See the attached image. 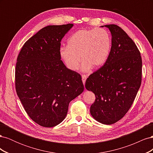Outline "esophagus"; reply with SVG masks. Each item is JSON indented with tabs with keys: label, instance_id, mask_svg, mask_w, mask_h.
I'll use <instances>...</instances> for the list:
<instances>
[{
	"label": "esophagus",
	"instance_id": "obj_1",
	"mask_svg": "<svg viewBox=\"0 0 153 153\" xmlns=\"http://www.w3.org/2000/svg\"><path fill=\"white\" fill-rule=\"evenodd\" d=\"M87 76L85 75H82V82H83V84H84V85H85V80L87 79Z\"/></svg>",
	"mask_w": 153,
	"mask_h": 153
}]
</instances>
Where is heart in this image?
Masks as SVG:
<instances>
[{
	"mask_svg": "<svg viewBox=\"0 0 153 153\" xmlns=\"http://www.w3.org/2000/svg\"><path fill=\"white\" fill-rule=\"evenodd\" d=\"M111 45L110 36L105 29H81L69 37L67 47L60 48V57L69 69L76 71L81 56L82 71H88L92 67L99 68L106 63Z\"/></svg>",
	"mask_w": 153,
	"mask_h": 153,
	"instance_id": "b5f03b06",
	"label": "heart"
}]
</instances>
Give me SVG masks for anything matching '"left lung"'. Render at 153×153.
Instances as JSON below:
<instances>
[{
	"instance_id": "1",
	"label": "left lung",
	"mask_w": 153,
	"mask_h": 153,
	"mask_svg": "<svg viewBox=\"0 0 153 153\" xmlns=\"http://www.w3.org/2000/svg\"><path fill=\"white\" fill-rule=\"evenodd\" d=\"M112 47L104 65L87 78L86 89L94 92L90 112L97 121L112 124L131 106L141 85L142 62L137 45L117 25H106ZM103 27V26H101Z\"/></svg>"
}]
</instances>
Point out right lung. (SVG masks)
<instances>
[{
	"instance_id": "add662e5",
	"label": "right lung",
	"mask_w": 153,
	"mask_h": 153,
	"mask_svg": "<svg viewBox=\"0 0 153 153\" xmlns=\"http://www.w3.org/2000/svg\"><path fill=\"white\" fill-rule=\"evenodd\" d=\"M73 24L48 25L27 40L17 57L15 87L27 114L51 128L65 119L69 103L84 91L80 74L60 57L61 41Z\"/></svg>"
}]
</instances>
